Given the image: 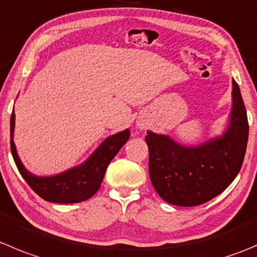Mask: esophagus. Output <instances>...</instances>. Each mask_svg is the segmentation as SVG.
I'll use <instances>...</instances> for the list:
<instances>
[{
  "mask_svg": "<svg viewBox=\"0 0 257 257\" xmlns=\"http://www.w3.org/2000/svg\"><path fill=\"white\" fill-rule=\"evenodd\" d=\"M137 125H138V128H143V124H141V123H138Z\"/></svg>",
  "mask_w": 257,
  "mask_h": 257,
  "instance_id": "obj_1",
  "label": "esophagus"
}]
</instances>
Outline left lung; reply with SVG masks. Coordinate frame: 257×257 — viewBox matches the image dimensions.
Instances as JSON below:
<instances>
[{
    "instance_id": "1",
    "label": "left lung",
    "mask_w": 257,
    "mask_h": 257,
    "mask_svg": "<svg viewBox=\"0 0 257 257\" xmlns=\"http://www.w3.org/2000/svg\"><path fill=\"white\" fill-rule=\"evenodd\" d=\"M248 121L237 83L232 80V109L227 129L198 146H182L164 134L147 132L149 177L166 202L198 206L225 191L242 166Z\"/></svg>"
}]
</instances>
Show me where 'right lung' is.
I'll use <instances>...</instances> for the list:
<instances>
[{
    "label": "right lung",
    "instance_id": "add662e5",
    "mask_svg": "<svg viewBox=\"0 0 257 257\" xmlns=\"http://www.w3.org/2000/svg\"><path fill=\"white\" fill-rule=\"evenodd\" d=\"M11 153L25 181L45 201L54 203H76L86 201L94 196L100 188L104 174L111 159L116 156L121 147L129 139L131 132H123L108 137L90 157L80 166L68 169L56 176L39 177L27 171L17 154L14 142L15 113L12 111L11 123Z\"/></svg>",
    "mask_w": 257,
    "mask_h": 257
}]
</instances>
